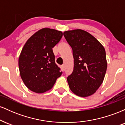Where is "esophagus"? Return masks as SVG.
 <instances>
[{"label": "esophagus", "mask_w": 125, "mask_h": 125, "mask_svg": "<svg viewBox=\"0 0 125 125\" xmlns=\"http://www.w3.org/2000/svg\"><path fill=\"white\" fill-rule=\"evenodd\" d=\"M62 69L63 71H64V70H65V65H64V64H63V65L62 66Z\"/></svg>", "instance_id": "obj_1"}]
</instances>
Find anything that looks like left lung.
Returning a JSON list of instances; mask_svg holds the SVG:
<instances>
[{
  "mask_svg": "<svg viewBox=\"0 0 125 125\" xmlns=\"http://www.w3.org/2000/svg\"><path fill=\"white\" fill-rule=\"evenodd\" d=\"M73 51L74 66L67 78L70 89L81 97L96 92L104 81L107 69L106 52L94 36L82 29L63 32Z\"/></svg>",
  "mask_w": 125,
  "mask_h": 125,
  "instance_id": "left-lung-1",
  "label": "left lung"
}]
</instances>
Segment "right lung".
<instances>
[{"mask_svg": "<svg viewBox=\"0 0 125 125\" xmlns=\"http://www.w3.org/2000/svg\"><path fill=\"white\" fill-rule=\"evenodd\" d=\"M62 31L44 28L25 43L19 58L20 74L29 90L42 94L52 88L62 72L54 62L52 48L61 39Z\"/></svg>", "mask_w": 125, "mask_h": 125, "instance_id": "right-lung-1", "label": "right lung"}]
</instances>
